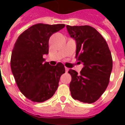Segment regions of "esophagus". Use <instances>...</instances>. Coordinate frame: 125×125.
I'll return each instance as SVG.
<instances>
[{"mask_svg": "<svg viewBox=\"0 0 125 125\" xmlns=\"http://www.w3.org/2000/svg\"><path fill=\"white\" fill-rule=\"evenodd\" d=\"M65 71H66V72H67L69 71V68H67V67H65Z\"/></svg>", "mask_w": 125, "mask_h": 125, "instance_id": "obj_1", "label": "esophagus"}]
</instances>
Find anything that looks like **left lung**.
Instances as JSON below:
<instances>
[{"label":"left lung","instance_id":"1","mask_svg":"<svg viewBox=\"0 0 125 125\" xmlns=\"http://www.w3.org/2000/svg\"><path fill=\"white\" fill-rule=\"evenodd\" d=\"M71 38L76 42V58L83 67L80 74L73 69L69 89L75 100L95 103L108 87L113 61L106 40L95 28L88 25L66 26Z\"/></svg>","mask_w":125,"mask_h":125}]
</instances>
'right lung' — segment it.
<instances>
[{
	"mask_svg": "<svg viewBox=\"0 0 125 125\" xmlns=\"http://www.w3.org/2000/svg\"><path fill=\"white\" fill-rule=\"evenodd\" d=\"M64 24H34L19 36L12 50L11 72L21 92L29 100L42 103L52 97L58 87L64 65L44 62L49 54V40Z\"/></svg>",
	"mask_w": 125,
	"mask_h": 125,
	"instance_id": "obj_1",
	"label": "right lung"
}]
</instances>
